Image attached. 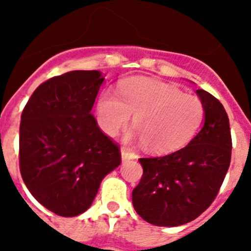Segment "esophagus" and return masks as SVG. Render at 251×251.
<instances>
[{
  "label": "esophagus",
  "instance_id": "34e87169",
  "mask_svg": "<svg viewBox=\"0 0 251 251\" xmlns=\"http://www.w3.org/2000/svg\"><path fill=\"white\" fill-rule=\"evenodd\" d=\"M121 156H122V161H123V162L136 158V154H134V153H133V152H130L129 150H127V148H122V150H121Z\"/></svg>",
  "mask_w": 251,
  "mask_h": 251
}]
</instances>
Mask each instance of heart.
Returning a JSON list of instances; mask_svg holds the SVG:
<instances>
[{"label":"heart","mask_w":251,"mask_h":251,"mask_svg":"<svg viewBox=\"0 0 251 251\" xmlns=\"http://www.w3.org/2000/svg\"><path fill=\"white\" fill-rule=\"evenodd\" d=\"M136 128L126 141L146 145L154 154H168L185 147L196 136L205 117L200 98L170 84L145 76L130 77L119 86V98L109 92L99 95L97 118L106 136L115 137L129 126Z\"/></svg>","instance_id":"obj_1"}]
</instances>
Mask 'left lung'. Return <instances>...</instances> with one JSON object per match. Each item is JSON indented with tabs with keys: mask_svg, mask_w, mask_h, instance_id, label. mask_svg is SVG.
Listing matches in <instances>:
<instances>
[{
	"mask_svg": "<svg viewBox=\"0 0 251 251\" xmlns=\"http://www.w3.org/2000/svg\"><path fill=\"white\" fill-rule=\"evenodd\" d=\"M200 132L186 147L163 157L141 158L143 176L132 192L137 214L156 226H179L200 216L215 200L231 159L229 117L223 104L202 89Z\"/></svg>",
	"mask_w": 251,
	"mask_h": 251,
	"instance_id": "1",
	"label": "left lung"
}]
</instances>
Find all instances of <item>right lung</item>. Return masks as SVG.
Wrapping results in <instances>:
<instances>
[{"label": "right lung", "instance_id": "obj_1", "mask_svg": "<svg viewBox=\"0 0 251 251\" xmlns=\"http://www.w3.org/2000/svg\"><path fill=\"white\" fill-rule=\"evenodd\" d=\"M104 79L98 70L51 77L22 112V179L44 207L60 216L86 211L104 177L121 165L118 147L90 114Z\"/></svg>", "mask_w": 251, "mask_h": 251}]
</instances>
